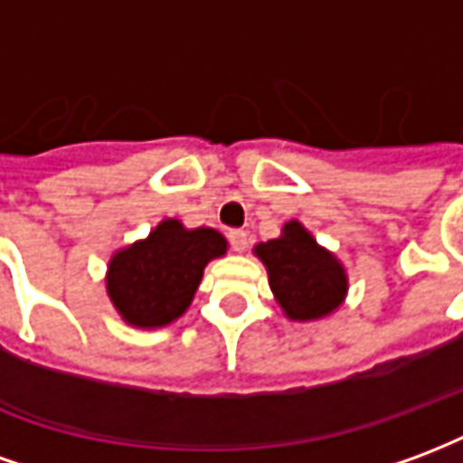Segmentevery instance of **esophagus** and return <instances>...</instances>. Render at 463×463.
Segmentation results:
<instances>
[{
  "label": "esophagus",
  "mask_w": 463,
  "mask_h": 463,
  "mask_svg": "<svg viewBox=\"0 0 463 463\" xmlns=\"http://www.w3.org/2000/svg\"><path fill=\"white\" fill-rule=\"evenodd\" d=\"M228 241H231L232 250L242 252L248 248V232L245 231H231L228 232Z\"/></svg>",
  "instance_id": "esophagus-1"
}]
</instances>
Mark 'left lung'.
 Wrapping results in <instances>:
<instances>
[{
  "label": "left lung",
  "mask_w": 463,
  "mask_h": 463,
  "mask_svg": "<svg viewBox=\"0 0 463 463\" xmlns=\"http://www.w3.org/2000/svg\"><path fill=\"white\" fill-rule=\"evenodd\" d=\"M255 255L268 268L272 295L290 320H320L347 295L342 262L317 245L300 221L285 222L280 238L258 242Z\"/></svg>",
  "instance_id": "1"
}]
</instances>
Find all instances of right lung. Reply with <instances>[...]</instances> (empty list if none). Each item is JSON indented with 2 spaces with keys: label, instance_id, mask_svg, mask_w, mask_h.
Here are the masks:
<instances>
[{
  "label": "right lung",
  "instance_id": "obj_1",
  "mask_svg": "<svg viewBox=\"0 0 463 463\" xmlns=\"http://www.w3.org/2000/svg\"><path fill=\"white\" fill-rule=\"evenodd\" d=\"M228 242L213 228H183L161 221L146 241L123 248L109 262L106 290L133 327H165L188 310L205 265L221 258Z\"/></svg>",
  "mask_w": 463,
  "mask_h": 463
}]
</instances>
